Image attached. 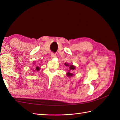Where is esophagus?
I'll return each instance as SVG.
<instances>
[{
    "label": "esophagus",
    "mask_w": 120,
    "mask_h": 120,
    "mask_svg": "<svg viewBox=\"0 0 120 120\" xmlns=\"http://www.w3.org/2000/svg\"><path fill=\"white\" fill-rule=\"evenodd\" d=\"M56 54L55 53H53V52H52V53H51V55H50V57H52V58H55L56 57Z\"/></svg>",
    "instance_id": "obj_1"
}]
</instances>
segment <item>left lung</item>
I'll use <instances>...</instances> for the list:
<instances>
[{"label": "left lung", "instance_id": "8db88e82", "mask_svg": "<svg viewBox=\"0 0 120 120\" xmlns=\"http://www.w3.org/2000/svg\"><path fill=\"white\" fill-rule=\"evenodd\" d=\"M64 65L65 66H67V67H70V69H69V70L68 71V72L67 74V76H68V77H71V76H73L74 75V74L71 73V72H72V71L74 70L75 69V66L73 65H72V64L69 65V64H68V63H64Z\"/></svg>", "mask_w": 120, "mask_h": 120}]
</instances>
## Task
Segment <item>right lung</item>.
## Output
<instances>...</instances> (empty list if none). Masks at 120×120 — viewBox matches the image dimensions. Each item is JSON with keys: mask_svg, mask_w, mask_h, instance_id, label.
Listing matches in <instances>:
<instances>
[{"mask_svg": "<svg viewBox=\"0 0 120 120\" xmlns=\"http://www.w3.org/2000/svg\"><path fill=\"white\" fill-rule=\"evenodd\" d=\"M40 68L39 67H36V68H35V69H36V70L37 71H39L40 70Z\"/></svg>", "mask_w": 120, "mask_h": 120, "instance_id": "1", "label": "right lung"}]
</instances>
